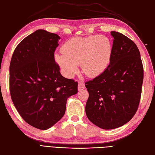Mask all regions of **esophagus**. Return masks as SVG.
Instances as JSON below:
<instances>
[{
	"mask_svg": "<svg viewBox=\"0 0 155 155\" xmlns=\"http://www.w3.org/2000/svg\"><path fill=\"white\" fill-rule=\"evenodd\" d=\"M85 88V85H84V83L82 81H79L78 83V90L81 91Z\"/></svg>",
	"mask_w": 155,
	"mask_h": 155,
	"instance_id": "obj_1",
	"label": "esophagus"
}]
</instances>
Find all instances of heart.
Returning a JSON list of instances; mask_svg holds the SVG:
<instances>
[{
  "label": "heart",
  "instance_id": "obj_1",
  "mask_svg": "<svg viewBox=\"0 0 155 155\" xmlns=\"http://www.w3.org/2000/svg\"><path fill=\"white\" fill-rule=\"evenodd\" d=\"M61 50L62 53L56 54L54 58L67 77H72L78 72L79 64L86 76L95 77L109 65L112 46L104 35L75 37L67 41Z\"/></svg>",
  "mask_w": 155,
  "mask_h": 155
}]
</instances>
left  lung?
Returning <instances> with one entry per match:
<instances>
[{"label":"left lung","mask_w":155,"mask_h":155,"mask_svg":"<svg viewBox=\"0 0 155 155\" xmlns=\"http://www.w3.org/2000/svg\"><path fill=\"white\" fill-rule=\"evenodd\" d=\"M111 60L100 76L85 83L89 93L85 106L88 119L103 129H113L127 124L137 112L141 97L143 68L134 42L117 31Z\"/></svg>","instance_id":"1"}]
</instances>
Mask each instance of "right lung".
Segmentation results:
<instances>
[{
  "label": "right lung",
  "mask_w": 155,
  "mask_h": 155,
  "mask_svg": "<svg viewBox=\"0 0 155 155\" xmlns=\"http://www.w3.org/2000/svg\"><path fill=\"white\" fill-rule=\"evenodd\" d=\"M61 37L37 30L14 50L10 65V89L17 110L26 123L46 130L59 121L67 99L78 93V83L64 78L55 63Z\"/></svg>",
  "instance_id": "add662e5"
}]
</instances>
